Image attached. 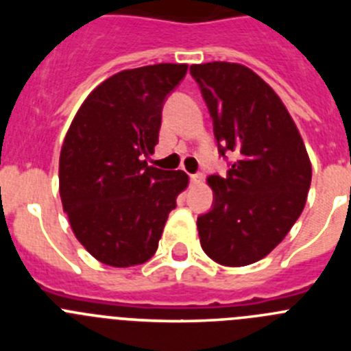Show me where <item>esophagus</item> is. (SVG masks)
<instances>
[{
    "instance_id": "34e87169",
    "label": "esophagus",
    "mask_w": 351,
    "mask_h": 351,
    "mask_svg": "<svg viewBox=\"0 0 351 351\" xmlns=\"http://www.w3.org/2000/svg\"><path fill=\"white\" fill-rule=\"evenodd\" d=\"M202 179H204V176L200 172H198V173H191V176H190L191 184H198V182H202Z\"/></svg>"
}]
</instances>
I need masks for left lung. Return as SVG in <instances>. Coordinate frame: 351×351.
Here are the masks:
<instances>
[{
	"label": "left lung",
	"instance_id": "left-lung-1",
	"mask_svg": "<svg viewBox=\"0 0 351 351\" xmlns=\"http://www.w3.org/2000/svg\"><path fill=\"white\" fill-rule=\"evenodd\" d=\"M213 117L218 151L237 154L226 176H210L209 213L198 216L200 244L214 262L250 265L290 232L311 186V163L295 123L267 82L237 63L191 64Z\"/></svg>",
	"mask_w": 351,
	"mask_h": 351
}]
</instances>
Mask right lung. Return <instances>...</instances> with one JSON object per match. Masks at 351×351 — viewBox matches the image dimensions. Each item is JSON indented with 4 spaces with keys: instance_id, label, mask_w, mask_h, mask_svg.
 Here are the masks:
<instances>
[{
    "instance_id": "1",
    "label": "right lung",
    "mask_w": 351,
    "mask_h": 351,
    "mask_svg": "<svg viewBox=\"0 0 351 351\" xmlns=\"http://www.w3.org/2000/svg\"><path fill=\"white\" fill-rule=\"evenodd\" d=\"M188 64L123 70L80 105L60 156V195L71 230L105 265L132 267L156 253L169 213L188 186L182 170L149 167L167 96Z\"/></svg>"
}]
</instances>
